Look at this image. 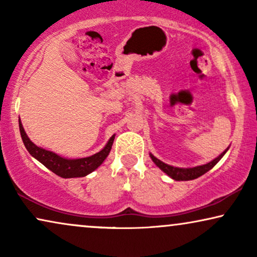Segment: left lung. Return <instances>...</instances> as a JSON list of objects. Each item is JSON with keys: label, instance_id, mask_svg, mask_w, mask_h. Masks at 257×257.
Listing matches in <instances>:
<instances>
[{"label": "left lung", "instance_id": "1", "mask_svg": "<svg viewBox=\"0 0 257 257\" xmlns=\"http://www.w3.org/2000/svg\"><path fill=\"white\" fill-rule=\"evenodd\" d=\"M227 151H228V149L226 151H223V152L221 153L219 157L210 161V163L206 164V165H201V166L192 167V168H180V167L171 166V165H167V164L163 163L161 160L157 159V158L154 157L152 153H150V157H151V159L153 160V163L156 164L161 171L165 172L168 177H171L172 179H174V180H177V181H187V180H194V179L201 177V175L205 174L206 172L212 170V168L221 160V158L226 154Z\"/></svg>", "mask_w": 257, "mask_h": 257}]
</instances>
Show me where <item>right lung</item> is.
Masks as SVG:
<instances>
[{
    "instance_id": "add662e5",
    "label": "right lung",
    "mask_w": 257,
    "mask_h": 257,
    "mask_svg": "<svg viewBox=\"0 0 257 257\" xmlns=\"http://www.w3.org/2000/svg\"><path fill=\"white\" fill-rule=\"evenodd\" d=\"M20 122V132L21 137H22L23 144L26 146L31 156L35 159H37L41 164H43L45 167L49 168L55 174H57L61 178H82L85 175L90 174L91 172L97 170L98 167L103 164V161L106 159V157L110 153L112 144L114 140V135L111 137L106 145L99 152L93 154L91 157L86 158H79V159H66L58 154H56L51 151H47L42 147H38L37 145L31 142L29 137L27 136L26 131H24L22 122Z\"/></svg>"
}]
</instances>
